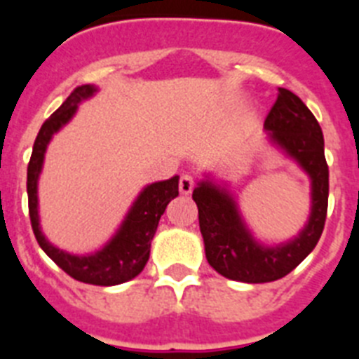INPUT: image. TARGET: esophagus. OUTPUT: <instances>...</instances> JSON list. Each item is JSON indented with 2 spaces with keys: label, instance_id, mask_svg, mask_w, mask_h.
I'll use <instances>...</instances> for the list:
<instances>
[{
  "label": "esophagus",
  "instance_id": "esophagus-1",
  "mask_svg": "<svg viewBox=\"0 0 359 359\" xmlns=\"http://www.w3.org/2000/svg\"><path fill=\"white\" fill-rule=\"evenodd\" d=\"M194 190V177L190 176V174H183L182 177H180V192L182 194H190Z\"/></svg>",
  "mask_w": 359,
  "mask_h": 359
}]
</instances>
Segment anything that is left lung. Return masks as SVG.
<instances>
[{
  "label": "left lung",
  "instance_id": "1",
  "mask_svg": "<svg viewBox=\"0 0 359 359\" xmlns=\"http://www.w3.org/2000/svg\"><path fill=\"white\" fill-rule=\"evenodd\" d=\"M269 144L280 149L311 180V212L298 236L286 243L264 244L253 237L236 196L228 185L207 176L192 192L198 205L199 230L207 261L230 280L262 284L286 277L315 250L325 224L329 199V167L323 135L315 115L286 88H278L277 102L264 120Z\"/></svg>",
  "mask_w": 359,
  "mask_h": 359
}]
</instances>
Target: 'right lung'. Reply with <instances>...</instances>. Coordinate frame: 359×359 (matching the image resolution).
I'll list each match as a JSON object with an SVG mask.
<instances>
[{"label": "right lung", "instance_id": "add662e5", "mask_svg": "<svg viewBox=\"0 0 359 359\" xmlns=\"http://www.w3.org/2000/svg\"><path fill=\"white\" fill-rule=\"evenodd\" d=\"M98 91L97 86H79L66 98L62 106L43 123L32 151L30 163H28L27 192H28V212H30L32 230L43 252L65 269L69 277L93 286H116L131 280L142 273L151 255V241L156 233L160 217L165 208L176 198L180 176H174L165 182L151 183L144 187L136 196L131 208L123 217L122 224L115 231L102 248L86 255H75L65 250L57 248L46 239L41 230L39 223V198H37V183H39L41 170H43L44 154L48 149L50 140L57 131H61L66 123L75 116L79 104L93 97Z\"/></svg>", "mask_w": 359, "mask_h": 359}]
</instances>
